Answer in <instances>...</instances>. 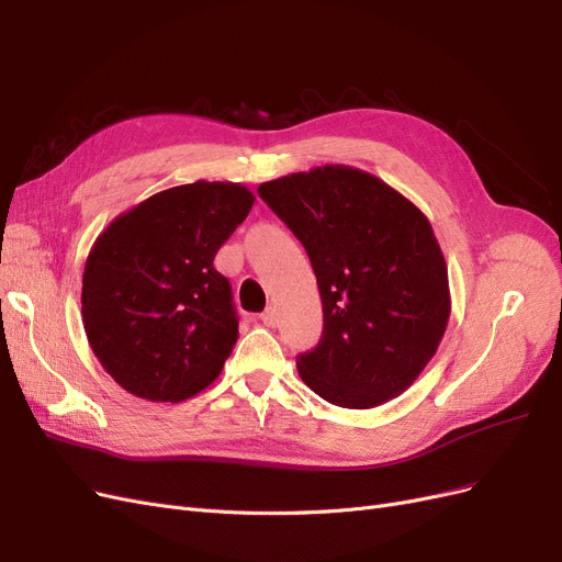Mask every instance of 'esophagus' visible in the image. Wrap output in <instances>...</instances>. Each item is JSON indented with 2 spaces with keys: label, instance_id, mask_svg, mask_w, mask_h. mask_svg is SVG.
Returning a JSON list of instances; mask_svg holds the SVG:
<instances>
[{
  "label": "esophagus",
  "instance_id": "1",
  "mask_svg": "<svg viewBox=\"0 0 562 562\" xmlns=\"http://www.w3.org/2000/svg\"><path fill=\"white\" fill-rule=\"evenodd\" d=\"M262 323L265 326H269V328H277L279 326V310L277 307H267L265 312H262Z\"/></svg>",
  "mask_w": 562,
  "mask_h": 562
}]
</instances>
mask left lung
Segmentation results:
<instances>
[{
    "label": "left lung",
    "instance_id": "left-lung-1",
    "mask_svg": "<svg viewBox=\"0 0 562 562\" xmlns=\"http://www.w3.org/2000/svg\"><path fill=\"white\" fill-rule=\"evenodd\" d=\"M314 267L323 335L297 359L302 382L339 407L401 396L450 318L448 265L411 199L361 168L326 164L258 187Z\"/></svg>",
    "mask_w": 562,
    "mask_h": 562
}]
</instances>
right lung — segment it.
Returning a JSON list of instances; mask_svg holds the SVG:
<instances>
[{
    "label": "right lung",
    "instance_id": "1",
    "mask_svg": "<svg viewBox=\"0 0 562 562\" xmlns=\"http://www.w3.org/2000/svg\"><path fill=\"white\" fill-rule=\"evenodd\" d=\"M252 203L239 182L196 180L151 194L98 234L81 321L95 359L128 394L180 403L220 375L239 321L213 260Z\"/></svg>",
    "mask_w": 562,
    "mask_h": 562
}]
</instances>
